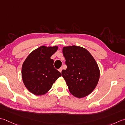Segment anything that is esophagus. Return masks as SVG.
<instances>
[{"instance_id": "34e87169", "label": "esophagus", "mask_w": 125, "mask_h": 125, "mask_svg": "<svg viewBox=\"0 0 125 125\" xmlns=\"http://www.w3.org/2000/svg\"><path fill=\"white\" fill-rule=\"evenodd\" d=\"M58 70H59V72H60V73L62 72V68H60V69H58Z\"/></svg>"}]
</instances>
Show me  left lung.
Returning <instances> with one entry per match:
<instances>
[{"label": "left lung", "instance_id": "1", "mask_svg": "<svg viewBox=\"0 0 125 125\" xmlns=\"http://www.w3.org/2000/svg\"><path fill=\"white\" fill-rule=\"evenodd\" d=\"M66 70L63 77L70 92L78 98L85 97L93 91L98 83L100 70L92 55L85 49L75 45L63 48Z\"/></svg>", "mask_w": 125, "mask_h": 125}]
</instances>
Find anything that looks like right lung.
<instances>
[{"label": "right lung", "mask_w": 125, "mask_h": 125, "mask_svg": "<svg viewBox=\"0 0 125 125\" xmlns=\"http://www.w3.org/2000/svg\"><path fill=\"white\" fill-rule=\"evenodd\" d=\"M57 49L56 46H40L30 53L23 63L22 79L26 88L32 94H45L62 75L53 67V60L50 58Z\"/></svg>", "instance_id": "obj_1"}]
</instances>
